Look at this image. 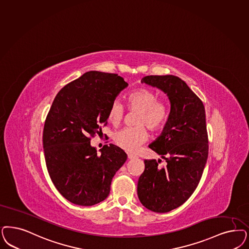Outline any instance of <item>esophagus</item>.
Returning a JSON list of instances; mask_svg holds the SVG:
<instances>
[{
  "instance_id": "obj_1",
  "label": "esophagus",
  "mask_w": 249,
  "mask_h": 249,
  "mask_svg": "<svg viewBox=\"0 0 249 249\" xmlns=\"http://www.w3.org/2000/svg\"><path fill=\"white\" fill-rule=\"evenodd\" d=\"M137 157V155H133V154H128V158L129 159H134V158H136Z\"/></svg>"
}]
</instances>
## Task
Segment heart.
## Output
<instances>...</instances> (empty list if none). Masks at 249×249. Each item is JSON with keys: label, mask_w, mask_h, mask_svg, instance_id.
<instances>
[{"label": "heart", "mask_w": 249, "mask_h": 249, "mask_svg": "<svg viewBox=\"0 0 249 249\" xmlns=\"http://www.w3.org/2000/svg\"><path fill=\"white\" fill-rule=\"evenodd\" d=\"M126 107L129 111L137 112L134 122L136 127L125 128L116 132L114 142L123 150L134 152L148 139L145 128L156 132L165 125L169 117V107L164 100L157 99L155 92L146 87L138 88L128 94ZM124 115V107L119 101H114L107 112L108 120L114 126H118Z\"/></svg>", "instance_id": "1"}]
</instances>
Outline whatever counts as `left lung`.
<instances>
[{
  "mask_svg": "<svg viewBox=\"0 0 249 249\" xmlns=\"http://www.w3.org/2000/svg\"><path fill=\"white\" fill-rule=\"evenodd\" d=\"M142 83L167 94L171 111L162 134L150 148L165 160H144L138 181L142 204L155 213H168L193 194L202 177L209 155L205 108L188 85L174 75H149Z\"/></svg>",
  "mask_w": 249,
  "mask_h": 249,
  "instance_id": "1",
  "label": "left lung"
}]
</instances>
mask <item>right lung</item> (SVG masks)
<instances>
[{
  "mask_svg": "<svg viewBox=\"0 0 249 249\" xmlns=\"http://www.w3.org/2000/svg\"><path fill=\"white\" fill-rule=\"evenodd\" d=\"M127 86L116 73L91 71L61 88L53 100L44 124L45 161L55 188L73 204L106 199L113 177L127 160L118 146L106 144L98 155L90 142L103 135L108 108Z\"/></svg>",
  "mask_w": 249,
  "mask_h": 249,
  "instance_id": "obj_1",
  "label": "right lung"
}]
</instances>
